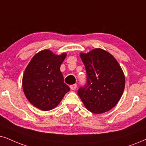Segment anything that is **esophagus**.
<instances>
[{
    "mask_svg": "<svg viewBox=\"0 0 146 146\" xmlns=\"http://www.w3.org/2000/svg\"><path fill=\"white\" fill-rule=\"evenodd\" d=\"M70 88H71V90H75L77 88V84L71 85V86H70Z\"/></svg>",
    "mask_w": 146,
    "mask_h": 146,
    "instance_id": "34e87169",
    "label": "esophagus"
}]
</instances>
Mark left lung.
Instances as JSON below:
<instances>
[{
    "label": "left lung",
    "mask_w": 146,
    "mask_h": 146,
    "mask_svg": "<svg viewBox=\"0 0 146 146\" xmlns=\"http://www.w3.org/2000/svg\"><path fill=\"white\" fill-rule=\"evenodd\" d=\"M80 57L86 67L87 82L77 91L79 98L93 113L111 110L121 99L125 86L124 73L117 60L101 48L80 53Z\"/></svg>",
    "instance_id": "8db88e82"
}]
</instances>
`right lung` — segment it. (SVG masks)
Instances as JSON below:
<instances>
[{
    "mask_svg": "<svg viewBox=\"0 0 146 146\" xmlns=\"http://www.w3.org/2000/svg\"><path fill=\"white\" fill-rule=\"evenodd\" d=\"M67 56L44 50L34 55L24 71L23 92L35 107L47 111L59 104L69 87L64 83L60 67Z\"/></svg>",
    "mask_w": 146,
    "mask_h": 146,
    "instance_id": "add662e5",
    "label": "right lung"
}]
</instances>
